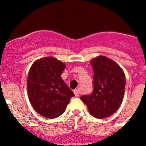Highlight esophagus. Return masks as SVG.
Returning <instances> with one entry per match:
<instances>
[{"label":"esophagus","instance_id":"1","mask_svg":"<svg viewBox=\"0 0 146 146\" xmlns=\"http://www.w3.org/2000/svg\"><path fill=\"white\" fill-rule=\"evenodd\" d=\"M73 92H74V94L76 97H78V94H79V91H78V89H75L74 91H73Z\"/></svg>","mask_w":146,"mask_h":146}]
</instances>
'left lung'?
<instances>
[{
    "mask_svg": "<svg viewBox=\"0 0 146 146\" xmlns=\"http://www.w3.org/2000/svg\"><path fill=\"white\" fill-rule=\"evenodd\" d=\"M93 92L81 96L88 111L97 119L109 117L117 111L124 98L125 75L113 60L104 56L93 59Z\"/></svg>",
    "mask_w": 146,
    "mask_h": 146,
    "instance_id": "left-lung-1",
    "label": "left lung"
}]
</instances>
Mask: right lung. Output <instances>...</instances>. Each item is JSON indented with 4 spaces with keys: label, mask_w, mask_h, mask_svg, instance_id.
Here are the masks:
<instances>
[{
    "label": "right lung",
    "mask_w": 146,
    "mask_h": 146,
    "mask_svg": "<svg viewBox=\"0 0 146 146\" xmlns=\"http://www.w3.org/2000/svg\"><path fill=\"white\" fill-rule=\"evenodd\" d=\"M65 68L63 62L48 57L36 60L29 70L28 98L33 108L42 116L59 117L74 96L61 78Z\"/></svg>",
    "instance_id": "add662e5"
}]
</instances>
